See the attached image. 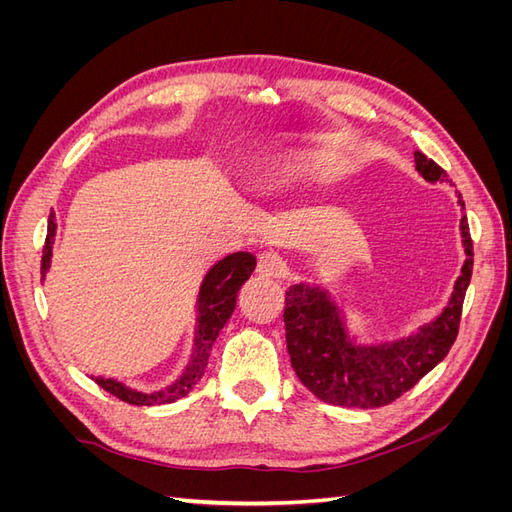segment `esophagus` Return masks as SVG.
Returning a JSON list of instances; mask_svg holds the SVG:
<instances>
[{"instance_id": "34e87169", "label": "esophagus", "mask_w": 512, "mask_h": 512, "mask_svg": "<svg viewBox=\"0 0 512 512\" xmlns=\"http://www.w3.org/2000/svg\"><path fill=\"white\" fill-rule=\"evenodd\" d=\"M256 273L260 277H267V280H277V277L284 275V260L273 252H262L258 256Z\"/></svg>"}]
</instances>
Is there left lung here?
<instances>
[{"label": "left lung", "mask_w": 512, "mask_h": 512, "mask_svg": "<svg viewBox=\"0 0 512 512\" xmlns=\"http://www.w3.org/2000/svg\"><path fill=\"white\" fill-rule=\"evenodd\" d=\"M416 170L425 181H446V170L425 153L414 151ZM459 205L463 198L459 194ZM466 262L455 282L451 301L416 335L391 344L356 346L329 294L294 284L286 292V344L299 380L324 404L344 408H380L410 391L436 367L455 344L461 307L470 286L474 252L468 218H461Z\"/></svg>", "instance_id": "obj_1"}]
</instances>
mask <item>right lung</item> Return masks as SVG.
Listing matches in <instances>:
<instances>
[{
    "instance_id": "right-lung-1",
    "label": "right lung",
    "mask_w": 512,
    "mask_h": 512,
    "mask_svg": "<svg viewBox=\"0 0 512 512\" xmlns=\"http://www.w3.org/2000/svg\"><path fill=\"white\" fill-rule=\"evenodd\" d=\"M55 228H57L55 213L51 211L49 230H46V241L42 247V267H40L42 275L51 265ZM254 269H256V256L247 252H237L220 260L218 265L207 273L205 282L198 292V318H196L198 327H196V339H194V354L190 359V365L185 367L183 376L175 384H170L168 389L158 393H138L111 378H94L96 384L102 386L106 393H111L117 399L126 401V404H132V406L173 404V401L188 395L198 384V380L205 376L207 361H209L215 339H218L224 324L228 322L232 312H235L237 294L241 286L250 280Z\"/></svg>"
}]
</instances>
